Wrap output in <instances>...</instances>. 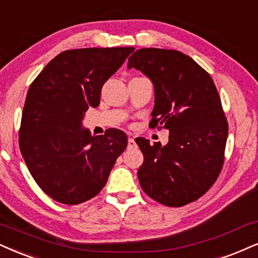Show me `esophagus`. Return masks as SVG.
<instances>
[{
    "label": "esophagus",
    "mask_w": 258,
    "mask_h": 258,
    "mask_svg": "<svg viewBox=\"0 0 258 258\" xmlns=\"http://www.w3.org/2000/svg\"><path fill=\"white\" fill-rule=\"evenodd\" d=\"M134 147H136L135 140L133 139V138H129V139H128V148L132 149V148H134Z\"/></svg>",
    "instance_id": "34e87169"
}]
</instances>
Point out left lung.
I'll list each match as a JSON object with an SVG mask.
<instances>
[{
    "label": "left lung",
    "instance_id": "1",
    "mask_svg": "<svg viewBox=\"0 0 258 258\" xmlns=\"http://www.w3.org/2000/svg\"><path fill=\"white\" fill-rule=\"evenodd\" d=\"M154 85L149 126L170 132L166 146L136 139L144 154L138 171L149 197L167 207L196 201L211 189L224 165L228 124L211 75L176 50L148 47L129 57Z\"/></svg>",
    "mask_w": 258,
    "mask_h": 258
}]
</instances>
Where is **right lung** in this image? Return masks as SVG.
I'll return each instance as SVG.
<instances>
[{"label":"right lung","instance_id":"right-lung-1","mask_svg":"<svg viewBox=\"0 0 258 258\" xmlns=\"http://www.w3.org/2000/svg\"><path fill=\"white\" fill-rule=\"evenodd\" d=\"M134 47L67 50L47 63L28 88L19 146L39 187L63 205L88 201L105 186L128 145L125 133L93 136L81 122L100 103L101 87Z\"/></svg>","mask_w":258,"mask_h":258}]
</instances>
